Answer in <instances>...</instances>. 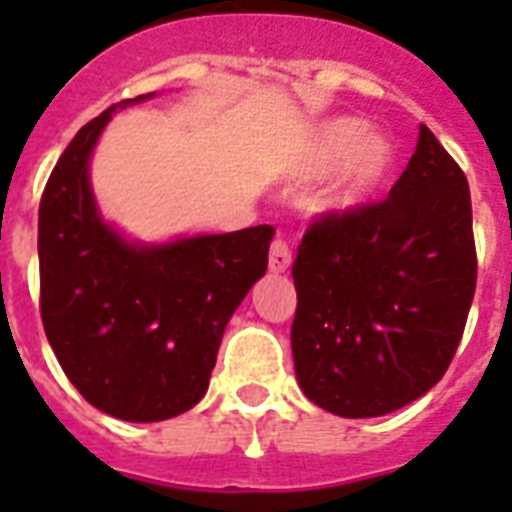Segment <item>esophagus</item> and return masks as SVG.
Segmentation results:
<instances>
[{"mask_svg": "<svg viewBox=\"0 0 512 512\" xmlns=\"http://www.w3.org/2000/svg\"><path fill=\"white\" fill-rule=\"evenodd\" d=\"M292 265V249L287 247V241L276 239L271 244V255H268V268L271 273H284Z\"/></svg>", "mask_w": 512, "mask_h": 512, "instance_id": "esophagus-1", "label": "esophagus"}]
</instances>
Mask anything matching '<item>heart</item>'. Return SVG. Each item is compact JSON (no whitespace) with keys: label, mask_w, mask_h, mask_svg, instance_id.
<instances>
[{"label":"heart","mask_w":512,"mask_h":512,"mask_svg":"<svg viewBox=\"0 0 512 512\" xmlns=\"http://www.w3.org/2000/svg\"><path fill=\"white\" fill-rule=\"evenodd\" d=\"M396 143L385 132H369L353 116H332L305 132L287 162V177L313 183L329 176L316 196L321 215H350L366 207L396 172Z\"/></svg>","instance_id":"1"}]
</instances>
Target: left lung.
<instances>
[{
	"instance_id": "obj_1",
	"label": "left lung",
	"mask_w": 512,
	"mask_h": 512,
	"mask_svg": "<svg viewBox=\"0 0 512 512\" xmlns=\"http://www.w3.org/2000/svg\"><path fill=\"white\" fill-rule=\"evenodd\" d=\"M300 388L337 417H382L436 385L476 292L465 172L420 124L382 204L313 223L292 265Z\"/></svg>"
}]
</instances>
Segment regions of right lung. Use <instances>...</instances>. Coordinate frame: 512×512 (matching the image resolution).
Here are the masks:
<instances>
[{"label": "right lung", "instance_id": "right-lung-1", "mask_svg": "<svg viewBox=\"0 0 512 512\" xmlns=\"http://www.w3.org/2000/svg\"><path fill=\"white\" fill-rule=\"evenodd\" d=\"M122 100L84 124L39 204L42 324L74 388L127 422L188 412L209 388L223 332L268 268L271 225L132 239L103 217L90 162Z\"/></svg>", "mask_w": 512, "mask_h": 512}]
</instances>
